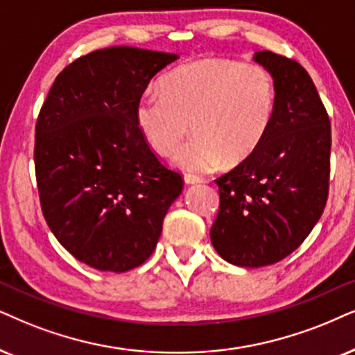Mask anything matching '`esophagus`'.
<instances>
[{"instance_id":"34e87169","label":"esophagus","mask_w":355,"mask_h":355,"mask_svg":"<svg viewBox=\"0 0 355 355\" xmlns=\"http://www.w3.org/2000/svg\"><path fill=\"white\" fill-rule=\"evenodd\" d=\"M183 180H185L187 185H196V183H203V178L196 177V175H190V173H187L185 177H183Z\"/></svg>"}]
</instances>
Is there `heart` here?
I'll return each instance as SVG.
<instances>
[{
	"label": "heart",
	"mask_w": 355,
	"mask_h": 355,
	"mask_svg": "<svg viewBox=\"0 0 355 355\" xmlns=\"http://www.w3.org/2000/svg\"><path fill=\"white\" fill-rule=\"evenodd\" d=\"M160 95L147 93L134 118L144 141L159 155L177 149L188 129L195 132L175 152L183 172H213L239 165L263 144L275 118L277 89L266 67L230 58H205L170 70Z\"/></svg>",
	"instance_id": "b5f03b06"
}]
</instances>
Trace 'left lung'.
Masks as SVG:
<instances>
[{
    "label": "left lung",
    "instance_id": "1",
    "mask_svg": "<svg viewBox=\"0 0 355 355\" xmlns=\"http://www.w3.org/2000/svg\"><path fill=\"white\" fill-rule=\"evenodd\" d=\"M277 89L275 118L252 157L219 177L211 242L239 267L272 266L306 239L329 190L331 124L315 83L298 62L255 52Z\"/></svg>",
    "mask_w": 355,
    "mask_h": 355
}]
</instances>
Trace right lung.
I'll return each instance as SVG.
<instances>
[{
    "instance_id": "right-lung-1",
    "label": "right lung",
    "mask_w": 355,
    "mask_h": 355,
    "mask_svg": "<svg viewBox=\"0 0 355 355\" xmlns=\"http://www.w3.org/2000/svg\"><path fill=\"white\" fill-rule=\"evenodd\" d=\"M177 53L107 47L57 75L35 124L44 218L69 252L103 272H128L154 252L183 180L139 132L136 103Z\"/></svg>"
}]
</instances>
